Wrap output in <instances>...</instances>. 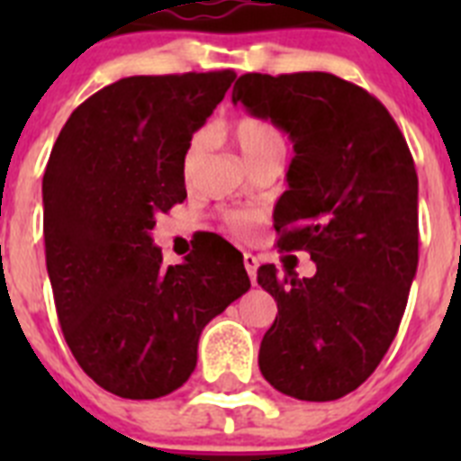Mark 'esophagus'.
<instances>
[{
  "instance_id": "esophagus-1",
  "label": "esophagus",
  "mask_w": 461,
  "mask_h": 461,
  "mask_svg": "<svg viewBox=\"0 0 461 461\" xmlns=\"http://www.w3.org/2000/svg\"><path fill=\"white\" fill-rule=\"evenodd\" d=\"M244 267H247V275H249L251 284H256V270H258V258L254 254H244Z\"/></svg>"
}]
</instances>
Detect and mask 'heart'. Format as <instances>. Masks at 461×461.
<instances>
[{"mask_svg": "<svg viewBox=\"0 0 461 461\" xmlns=\"http://www.w3.org/2000/svg\"><path fill=\"white\" fill-rule=\"evenodd\" d=\"M228 133L233 138L235 148L240 149L242 158L249 166H254L260 158H267L272 154H284L286 152V142L281 131L272 124L270 120L258 115H242L238 120L230 122L228 126ZM207 145H210V136L207 131H198L191 136L189 145L185 149V158H182V170H185V177H191L198 166V161L203 158V154L207 152ZM228 228L230 233L240 235V238H249L256 230V223L258 219L254 214H247V212H233L226 217Z\"/></svg>", "mask_w": 461, "mask_h": 461, "instance_id": "heart-1", "label": "heart"}]
</instances>
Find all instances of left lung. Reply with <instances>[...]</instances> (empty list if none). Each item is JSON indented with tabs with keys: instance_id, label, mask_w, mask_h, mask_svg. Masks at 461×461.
<instances>
[{
	"instance_id": "8db88e82",
	"label": "left lung",
	"mask_w": 461,
	"mask_h": 461,
	"mask_svg": "<svg viewBox=\"0 0 461 461\" xmlns=\"http://www.w3.org/2000/svg\"><path fill=\"white\" fill-rule=\"evenodd\" d=\"M233 104L293 140L276 247L316 263L303 279L258 267L276 300L260 374L288 397L332 402L372 376L404 316L418 270L413 157L388 108L332 73H244Z\"/></svg>"
}]
</instances>
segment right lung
<instances>
[{
  "label": "right lung",
  "mask_w": 461,
  "mask_h": 461,
  "mask_svg": "<svg viewBox=\"0 0 461 461\" xmlns=\"http://www.w3.org/2000/svg\"><path fill=\"white\" fill-rule=\"evenodd\" d=\"M235 71L131 76L92 94L59 131L43 175L46 266L64 339L83 372L124 399L177 390L214 316L249 291L219 242L164 267L158 212L186 198L182 158Z\"/></svg>",
  "instance_id": "add662e5"
}]
</instances>
